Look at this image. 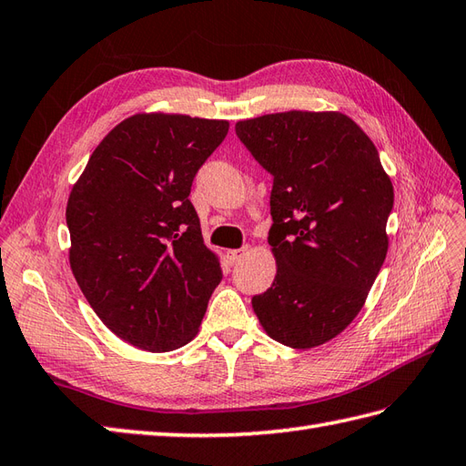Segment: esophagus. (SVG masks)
<instances>
[{
  "mask_svg": "<svg viewBox=\"0 0 466 466\" xmlns=\"http://www.w3.org/2000/svg\"><path fill=\"white\" fill-rule=\"evenodd\" d=\"M247 251H249V249H247V247H245V249H233V251H227V259H229V263H231V265H237V263H239V261L243 259V257L247 255Z\"/></svg>",
  "mask_w": 466,
  "mask_h": 466,
  "instance_id": "obj_1",
  "label": "esophagus"
}]
</instances>
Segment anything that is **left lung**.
<instances>
[{
    "label": "left lung",
    "mask_w": 466,
    "mask_h": 466,
    "mask_svg": "<svg viewBox=\"0 0 466 466\" xmlns=\"http://www.w3.org/2000/svg\"><path fill=\"white\" fill-rule=\"evenodd\" d=\"M235 131L273 175L277 275L253 297V311L281 345H323L353 323L385 261L390 177L345 113H268L237 121Z\"/></svg>",
    "instance_id": "left-lung-1"
}]
</instances>
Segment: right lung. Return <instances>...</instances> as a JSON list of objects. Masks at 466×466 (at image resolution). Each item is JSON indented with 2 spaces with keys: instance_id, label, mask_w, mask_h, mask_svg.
<instances>
[{
  "instance_id": "1",
  "label": "right lung",
  "mask_w": 466,
  "mask_h": 466,
  "mask_svg": "<svg viewBox=\"0 0 466 466\" xmlns=\"http://www.w3.org/2000/svg\"><path fill=\"white\" fill-rule=\"evenodd\" d=\"M229 121L137 113L113 127L69 193V265L93 311L126 343L165 353L198 335L221 281L191 183Z\"/></svg>"
}]
</instances>
